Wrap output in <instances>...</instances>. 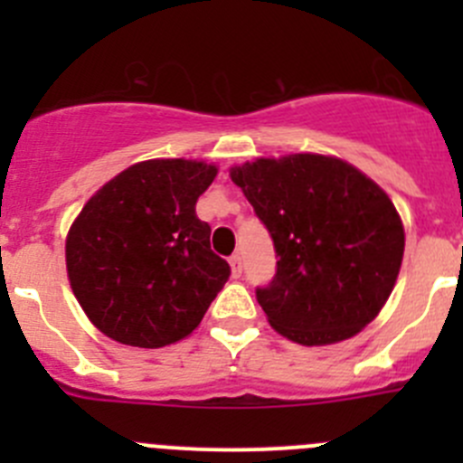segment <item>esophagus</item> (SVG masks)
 Returning <instances> with one entry per match:
<instances>
[{
    "label": "esophagus",
    "mask_w": 463,
    "mask_h": 463,
    "mask_svg": "<svg viewBox=\"0 0 463 463\" xmlns=\"http://www.w3.org/2000/svg\"><path fill=\"white\" fill-rule=\"evenodd\" d=\"M231 270H232V278H241V269H244V266H241V258L240 255H232L231 260Z\"/></svg>",
    "instance_id": "34e87169"
}]
</instances>
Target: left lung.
I'll list each match as a JSON object with an SVG mask.
<instances>
[{
  "label": "left lung",
  "mask_w": 463,
  "mask_h": 463,
  "mask_svg": "<svg viewBox=\"0 0 463 463\" xmlns=\"http://www.w3.org/2000/svg\"><path fill=\"white\" fill-rule=\"evenodd\" d=\"M269 231L278 270L255 288L270 326L300 345L356 335L390 298L405 232L394 203L349 163L322 154L231 167Z\"/></svg>",
  "instance_id": "obj_1"
}]
</instances>
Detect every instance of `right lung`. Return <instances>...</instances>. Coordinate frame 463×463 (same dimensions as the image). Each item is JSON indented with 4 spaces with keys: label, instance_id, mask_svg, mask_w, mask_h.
I'll list each match as a JSON object with an SVG mask.
<instances>
[{
    "label": "right lung",
    "instance_id": "add662e5",
    "mask_svg": "<svg viewBox=\"0 0 463 463\" xmlns=\"http://www.w3.org/2000/svg\"><path fill=\"white\" fill-rule=\"evenodd\" d=\"M217 167L137 163L102 185L67 235V273L87 318L111 340L156 349L193 334L231 266L194 213Z\"/></svg>",
    "mask_w": 463,
    "mask_h": 463
}]
</instances>
